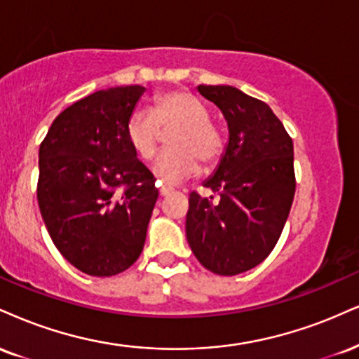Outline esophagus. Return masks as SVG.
<instances>
[{"mask_svg": "<svg viewBox=\"0 0 359 359\" xmlns=\"http://www.w3.org/2000/svg\"><path fill=\"white\" fill-rule=\"evenodd\" d=\"M157 187H158V194H161L162 197H163V196H168V194L172 192V187H167V185L157 184Z\"/></svg>", "mask_w": 359, "mask_h": 359, "instance_id": "34e87169", "label": "esophagus"}]
</instances>
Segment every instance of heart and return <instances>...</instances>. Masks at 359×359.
Instances as JSON below:
<instances>
[{
    "label": "heart",
    "instance_id": "heart-1",
    "mask_svg": "<svg viewBox=\"0 0 359 359\" xmlns=\"http://www.w3.org/2000/svg\"><path fill=\"white\" fill-rule=\"evenodd\" d=\"M205 107L184 90H170L155 97L152 110H135L125 125L128 145L142 161H152L162 132H170L168 145L174 150L162 154L154 165V175L167 184L180 182L198 168L217 162L222 137L207 122Z\"/></svg>",
    "mask_w": 359,
    "mask_h": 359
}]
</instances>
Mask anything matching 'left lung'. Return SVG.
Masks as SVG:
<instances>
[{
  "instance_id": "8db88e82",
  "label": "left lung",
  "mask_w": 359,
  "mask_h": 359,
  "mask_svg": "<svg viewBox=\"0 0 359 359\" xmlns=\"http://www.w3.org/2000/svg\"><path fill=\"white\" fill-rule=\"evenodd\" d=\"M222 111L229 142L204 187L221 201L192 192L185 234L194 256L219 276L261 264L279 241L296 191L292 140L269 105L229 85H198Z\"/></svg>"
}]
</instances>
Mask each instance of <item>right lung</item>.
I'll return each instance as SVG.
<instances>
[{"label":"right lung","instance_id":"right-lung-1","mask_svg":"<svg viewBox=\"0 0 359 359\" xmlns=\"http://www.w3.org/2000/svg\"><path fill=\"white\" fill-rule=\"evenodd\" d=\"M144 92L128 85L81 98L56 116L40 145L43 222L62 256L88 276L123 273L144 249L158 191L125 135Z\"/></svg>","mask_w":359,"mask_h":359}]
</instances>
